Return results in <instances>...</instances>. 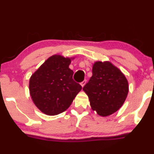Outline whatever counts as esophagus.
<instances>
[{
  "mask_svg": "<svg viewBox=\"0 0 154 154\" xmlns=\"http://www.w3.org/2000/svg\"><path fill=\"white\" fill-rule=\"evenodd\" d=\"M86 82V80H84V81H82V82H81V83H80V84H81V86H82V87H84V86L85 85Z\"/></svg>",
  "mask_w": 154,
  "mask_h": 154,
  "instance_id": "34e87169",
  "label": "esophagus"
}]
</instances>
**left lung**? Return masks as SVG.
I'll return each mask as SVG.
<instances>
[{
	"label": "left lung",
	"mask_w": 154,
	"mask_h": 154,
	"mask_svg": "<svg viewBox=\"0 0 154 154\" xmlns=\"http://www.w3.org/2000/svg\"><path fill=\"white\" fill-rule=\"evenodd\" d=\"M92 77L83 87L90 105L98 115L107 116L118 111L128 94V82L123 73L109 61H96Z\"/></svg>",
	"instance_id": "left-lung-1"
}]
</instances>
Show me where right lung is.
<instances>
[{"label": "right lung", "mask_w": 154, "mask_h": 154, "mask_svg": "<svg viewBox=\"0 0 154 154\" xmlns=\"http://www.w3.org/2000/svg\"><path fill=\"white\" fill-rule=\"evenodd\" d=\"M74 58L54 54L31 75L30 95L42 113L54 116L65 112L82 90V86L72 79L73 71L69 68Z\"/></svg>", "instance_id": "obj_1"}]
</instances>
